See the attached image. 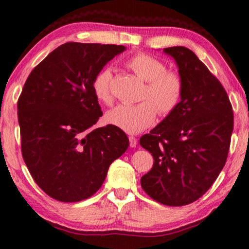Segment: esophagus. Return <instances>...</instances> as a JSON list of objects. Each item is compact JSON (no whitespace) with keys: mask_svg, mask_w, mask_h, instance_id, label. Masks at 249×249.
Instances as JSON below:
<instances>
[{"mask_svg":"<svg viewBox=\"0 0 249 249\" xmlns=\"http://www.w3.org/2000/svg\"><path fill=\"white\" fill-rule=\"evenodd\" d=\"M128 138H129V146L132 147V148H135V147L137 146V140H136V137L129 136Z\"/></svg>","mask_w":249,"mask_h":249,"instance_id":"esophagus-1","label":"esophagus"}]
</instances>
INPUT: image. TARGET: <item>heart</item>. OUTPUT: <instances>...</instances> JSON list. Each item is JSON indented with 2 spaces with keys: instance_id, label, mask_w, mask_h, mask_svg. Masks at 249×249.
Masks as SVG:
<instances>
[{
  "instance_id": "heart-1",
  "label": "heart",
  "mask_w": 249,
  "mask_h": 249,
  "mask_svg": "<svg viewBox=\"0 0 249 249\" xmlns=\"http://www.w3.org/2000/svg\"><path fill=\"white\" fill-rule=\"evenodd\" d=\"M125 66L145 81L137 104H119L107 112L105 122L126 133L136 134L154 123L156 114L166 116L178 107L182 93V83L175 72L165 71L166 67L158 59L146 53H136L127 59ZM112 73L103 69L95 75L92 90L95 98L104 104H111Z\"/></svg>"
}]
</instances>
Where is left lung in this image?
<instances>
[{
  "label": "left lung",
  "mask_w": 249,
  "mask_h": 249,
  "mask_svg": "<svg viewBox=\"0 0 249 249\" xmlns=\"http://www.w3.org/2000/svg\"><path fill=\"white\" fill-rule=\"evenodd\" d=\"M163 53L178 67L182 93L178 107L141 137L155 160L141 184L159 203L182 206L203 196L220 175L234 117L224 88L192 50L177 46Z\"/></svg>",
  "instance_id": "8db88e82"
}]
</instances>
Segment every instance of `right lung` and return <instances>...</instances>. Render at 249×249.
Segmentation results:
<instances>
[{
    "label": "right lung",
    "instance_id": "add662e5",
    "mask_svg": "<svg viewBox=\"0 0 249 249\" xmlns=\"http://www.w3.org/2000/svg\"><path fill=\"white\" fill-rule=\"evenodd\" d=\"M125 46L66 43L33 69L18 109L22 154L45 193L61 202L99 190L129 141L113 125L91 129L102 111L92 82Z\"/></svg>",
    "mask_w": 249,
    "mask_h": 249
}]
</instances>
